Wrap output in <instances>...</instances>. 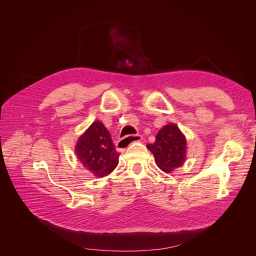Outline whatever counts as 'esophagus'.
Here are the masks:
<instances>
[{"label": "esophagus", "mask_w": 256, "mask_h": 256, "mask_svg": "<svg viewBox=\"0 0 256 256\" xmlns=\"http://www.w3.org/2000/svg\"><path fill=\"white\" fill-rule=\"evenodd\" d=\"M143 138V136L141 134H130L127 136L126 138H122L118 141V147L120 150H126V147H128L130 144H132L134 142H140Z\"/></svg>", "instance_id": "esophagus-1"}]
</instances>
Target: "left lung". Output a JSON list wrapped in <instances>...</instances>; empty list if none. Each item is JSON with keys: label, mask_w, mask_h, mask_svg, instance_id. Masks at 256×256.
<instances>
[{"label": "left lung", "mask_w": 256, "mask_h": 256, "mask_svg": "<svg viewBox=\"0 0 256 256\" xmlns=\"http://www.w3.org/2000/svg\"><path fill=\"white\" fill-rule=\"evenodd\" d=\"M186 145V138L180 128L174 124H168L159 130L156 141L147 144V148L152 152L162 171L170 173L184 164L187 152Z\"/></svg>", "instance_id": "obj_1"}]
</instances>
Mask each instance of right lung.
I'll return each mask as SVG.
<instances>
[{"label":"right lung","instance_id":"obj_1","mask_svg":"<svg viewBox=\"0 0 256 256\" xmlns=\"http://www.w3.org/2000/svg\"><path fill=\"white\" fill-rule=\"evenodd\" d=\"M74 152L83 166L96 177L109 175L118 164L120 152L115 150L109 131L100 122H92L79 138Z\"/></svg>","mask_w":256,"mask_h":256}]
</instances>
